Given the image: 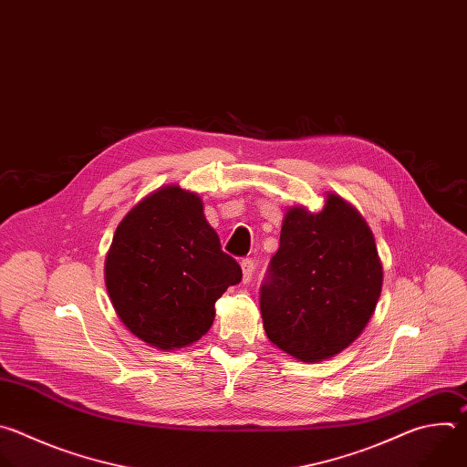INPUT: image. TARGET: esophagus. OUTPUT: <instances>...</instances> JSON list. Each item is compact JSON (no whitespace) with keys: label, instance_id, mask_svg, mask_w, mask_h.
<instances>
[{"label":"esophagus","instance_id":"34e87169","mask_svg":"<svg viewBox=\"0 0 467 467\" xmlns=\"http://www.w3.org/2000/svg\"><path fill=\"white\" fill-rule=\"evenodd\" d=\"M241 268H243V282L248 284L252 275H254V268H255V263L254 259H243L241 261Z\"/></svg>","mask_w":467,"mask_h":467}]
</instances>
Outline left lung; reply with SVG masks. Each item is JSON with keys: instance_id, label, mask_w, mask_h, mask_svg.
I'll return each mask as SVG.
<instances>
[{"instance_id": "1", "label": "left lung", "mask_w": 467, "mask_h": 467, "mask_svg": "<svg viewBox=\"0 0 467 467\" xmlns=\"http://www.w3.org/2000/svg\"><path fill=\"white\" fill-rule=\"evenodd\" d=\"M381 287L374 234L349 202L329 193L318 213L291 208L261 287L265 333L304 362L329 358L362 333Z\"/></svg>"}]
</instances>
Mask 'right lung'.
<instances>
[{
    "label": "right lung",
    "instance_id": "right-lung-1",
    "mask_svg": "<svg viewBox=\"0 0 467 467\" xmlns=\"http://www.w3.org/2000/svg\"><path fill=\"white\" fill-rule=\"evenodd\" d=\"M221 250L197 193L163 185L119 223L105 261V284L127 329L158 349L197 342L215 320V302L241 282Z\"/></svg>",
    "mask_w": 467,
    "mask_h": 467
}]
</instances>
